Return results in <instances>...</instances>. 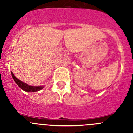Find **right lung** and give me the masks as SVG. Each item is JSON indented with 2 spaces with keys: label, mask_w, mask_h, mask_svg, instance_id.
<instances>
[{
  "label": "right lung",
  "mask_w": 133,
  "mask_h": 133,
  "mask_svg": "<svg viewBox=\"0 0 133 133\" xmlns=\"http://www.w3.org/2000/svg\"><path fill=\"white\" fill-rule=\"evenodd\" d=\"M11 74H12V76L13 77V79L14 80V81L16 82V83L20 87V89H22L24 91L32 92H33L39 91V90H41V89H43L44 88V86H31V85H27L25 83H23V81H20L19 79H17L14 76L13 73L11 72Z\"/></svg>",
  "instance_id": "1"
}]
</instances>
